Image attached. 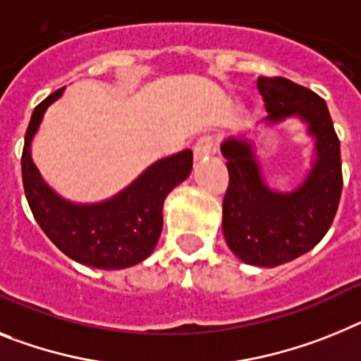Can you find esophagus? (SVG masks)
<instances>
[{"label":"esophagus","instance_id":"esophagus-1","mask_svg":"<svg viewBox=\"0 0 361 361\" xmlns=\"http://www.w3.org/2000/svg\"><path fill=\"white\" fill-rule=\"evenodd\" d=\"M214 148V137L213 135H202V137L196 141L195 148H192V152H195V159H205L209 157V154L213 152Z\"/></svg>","mask_w":361,"mask_h":361}]
</instances>
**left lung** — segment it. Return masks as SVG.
I'll use <instances>...</instances> for the list:
<instances>
[{
	"label": "left lung",
	"mask_w": 361,
	"mask_h": 361,
	"mask_svg": "<svg viewBox=\"0 0 361 361\" xmlns=\"http://www.w3.org/2000/svg\"><path fill=\"white\" fill-rule=\"evenodd\" d=\"M257 87L266 102V124L299 117L316 141L310 172L290 192L266 185L247 139L229 137L220 147L229 171L222 204L227 246L246 264L274 268L305 255L325 237L340 205L343 176L326 102L283 77H259Z\"/></svg>",
	"instance_id": "8db88e82"
}]
</instances>
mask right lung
<instances>
[{"label":"right lung","instance_id":"1","mask_svg":"<svg viewBox=\"0 0 361 361\" xmlns=\"http://www.w3.org/2000/svg\"><path fill=\"white\" fill-rule=\"evenodd\" d=\"M66 87L36 106L27 126L21 176L27 202L42 231L69 259L101 269H123L147 259L163 229L166 195L187 180L192 152L183 150L152 163L126 189L99 204H73L56 195L32 163L31 141L45 110Z\"/></svg>","mask_w":361,"mask_h":361}]
</instances>
